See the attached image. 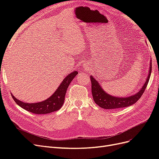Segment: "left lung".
<instances>
[{
    "mask_svg": "<svg viewBox=\"0 0 159 159\" xmlns=\"http://www.w3.org/2000/svg\"><path fill=\"white\" fill-rule=\"evenodd\" d=\"M151 70L152 64L151 62L150 67H149V73L145 83L144 84L142 88L136 94L127 98H118L109 95L102 88L98 81L95 80L92 75H91V93H92L93 101L99 107L106 109H116L131 106L135 103L143 94L148 85L149 79H150Z\"/></svg>",
    "mask_w": 159,
    "mask_h": 159,
    "instance_id": "1",
    "label": "left lung"
}]
</instances>
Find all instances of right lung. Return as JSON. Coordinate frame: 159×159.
Segmentation results:
<instances>
[{"label":"right lung","mask_w":159,"mask_h":159,"mask_svg":"<svg viewBox=\"0 0 159 159\" xmlns=\"http://www.w3.org/2000/svg\"><path fill=\"white\" fill-rule=\"evenodd\" d=\"M78 74V71H74L67 75L53 95H52L48 99L43 101V102L34 103H28L17 99L12 94H11L12 98L19 106L32 113L40 115L56 111L59 110L63 105L67 89H68L71 81Z\"/></svg>","instance_id":"1"}]
</instances>
